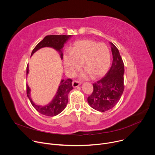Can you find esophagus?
<instances>
[{"instance_id":"esophagus-1","label":"esophagus","mask_w":155,"mask_h":155,"mask_svg":"<svg viewBox=\"0 0 155 155\" xmlns=\"http://www.w3.org/2000/svg\"><path fill=\"white\" fill-rule=\"evenodd\" d=\"M80 85V83L78 82V81H74L72 82V86L74 87H77L78 86H79Z\"/></svg>"}]
</instances>
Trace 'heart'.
<instances>
[{"label":"heart","mask_w":155,"mask_h":155,"mask_svg":"<svg viewBox=\"0 0 155 155\" xmlns=\"http://www.w3.org/2000/svg\"><path fill=\"white\" fill-rule=\"evenodd\" d=\"M110 53L104 43H98L91 40H82L76 41L71 52L63 56L65 71L68 75H74L80 69L84 62L86 71L82 72L81 78H86L90 75L97 78L104 75L110 65Z\"/></svg>","instance_id":"obj_1"}]
</instances>
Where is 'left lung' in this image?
Wrapping results in <instances>:
<instances>
[{
	"label": "left lung",
	"mask_w": 155,
	"mask_h": 155,
	"mask_svg": "<svg viewBox=\"0 0 155 155\" xmlns=\"http://www.w3.org/2000/svg\"><path fill=\"white\" fill-rule=\"evenodd\" d=\"M110 44L113 56L111 68L102 79L93 84V92L87 97L91 107L102 112L112 108L118 103L124 88L123 60L114 44Z\"/></svg>",
	"instance_id": "left-lung-1"
}]
</instances>
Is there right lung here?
Masks as SVG:
<instances>
[{
  "label": "right lung",
  "instance_id": "obj_1",
  "mask_svg": "<svg viewBox=\"0 0 155 155\" xmlns=\"http://www.w3.org/2000/svg\"><path fill=\"white\" fill-rule=\"evenodd\" d=\"M72 36V35H47L37 44V46L32 50L31 56H32L37 51L42 48L50 47L56 50L59 53L61 59H62V48L64 46V44L67 43L68 40H69ZM29 72V65L28 64L26 69L27 75H28ZM72 82V80L70 78L67 80L62 79L54 97L50 102L45 105L36 104L32 101L31 96V89L28 84L26 85L27 96L32 106L38 112L46 116L54 117L61 113L66 107V105H67L68 102V94L69 92L73 89Z\"/></svg>",
  "mask_w": 155,
  "mask_h": 155
}]
</instances>
